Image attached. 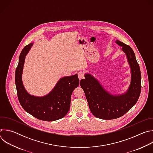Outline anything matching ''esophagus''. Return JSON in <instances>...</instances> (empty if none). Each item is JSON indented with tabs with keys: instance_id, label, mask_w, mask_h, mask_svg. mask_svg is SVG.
Returning <instances> with one entry per match:
<instances>
[{
	"instance_id": "obj_1",
	"label": "esophagus",
	"mask_w": 153,
	"mask_h": 153,
	"mask_svg": "<svg viewBox=\"0 0 153 153\" xmlns=\"http://www.w3.org/2000/svg\"><path fill=\"white\" fill-rule=\"evenodd\" d=\"M84 77H85V74H84L83 72H82V71H79V72L78 73V77H79V79L80 80L83 79Z\"/></svg>"
}]
</instances>
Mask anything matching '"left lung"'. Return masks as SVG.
I'll use <instances>...</instances> for the list:
<instances>
[{"label": "left lung", "mask_w": 153, "mask_h": 153, "mask_svg": "<svg viewBox=\"0 0 153 153\" xmlns=\"http://www.w3.org/2000/svg\"><path fill=\"white\" fill-rule=\"evenodd\" d=\"M116 43L126 54L131 70V82L128 91L121 96H113L90 74H85V79L80 82L91 113L105 120L117 119L126 114L137 103L141 92L140 70L133 49L122 42L117 40Z\"/></svg>", "instance_id": "left-lung-1"}]
</instances>
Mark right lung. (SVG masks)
I'll list each match as a JSON object with an SVG mask.
<instances>
[{"instance_id":"add662e5","label":"right lung","mask_w":153,"mask_h":153,"mask_svg":"<svg viewBox=\"0 0 153 153\" xmlns=\"http://www.w3.org/2000/svg\"><path fill=\"white\" fill-rule=\"evenodd\" d=\"M33 43L25 46L22 51L15 72V83L19 101L25 111L34 117L45 121H54L63 118L68 113L73 90L79 84L77 74L64 77L59 80L53 91L42 97L30 95L25 90L22 81L26 54Z\"/></svg>"}]
</instances>
